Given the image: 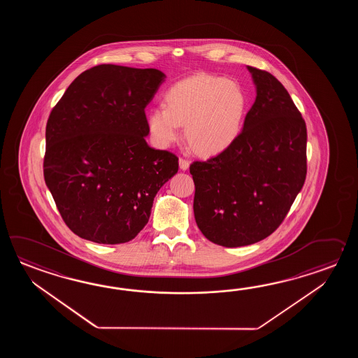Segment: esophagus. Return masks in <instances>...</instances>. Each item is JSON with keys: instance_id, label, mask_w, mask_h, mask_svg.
I'll return each mask as SVG.
<instances>
[{"instance_id": "obj_1", "label": "esophagus", "mask_w": 358, "mask_h": 358, "mask_svg": "<svg viewBox=\"0 0 358 358\" xmlns=\"http://www.w3.org/2000/svg\"><path fill=\"white\" fill-rule=\"evenodd\" d=\"M189 161L185 160V159H179V168L182 169V171L189 169Z\"/></svg>"}]
</instances>
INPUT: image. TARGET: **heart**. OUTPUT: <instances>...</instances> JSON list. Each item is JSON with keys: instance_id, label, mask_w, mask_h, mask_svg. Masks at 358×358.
I'll return each mask as SVG.
<instances>
[{"instance_id": "heart-1", "label": "heart", "mask_w": 358, "mask_h": 358, "mask_svg": "<svg viewBox=\"0 0 358 358\" xmlns=\"http://www.w3.org/2000/svg\"><path fill=\"white\" fill-rule=\"evenodd\" d=\"M165 107L152 108L147 122L155 141L169 145L180 138V125L190 147L216 155L236 142L243 127L247 96L239 84L220 76L196 74L171 85Z\"/></svg>"}]
</instances>
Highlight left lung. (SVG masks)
Here are the masks:
<instances>
[{"label": "left lung", "instance_id": "left-lung-1", "mask_svg": "<svg viewBox=\"0 0 358 358\" xmlns=\"http://www.w3.org/2000/svg\"><path fill=\"white\" fill-rule=\"evenodd\" d=\"M256 101L243 129L225 151L194 161V217L222 247L257 243L285 219L307 174V129L289 93L274 76L247 66Z\"/></svg>", "mask_w": 358, "mask_h": 358}]
</instances>
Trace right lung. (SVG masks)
Masks as SVG:
<instances>
[{
  "instance_id": "right-lung-1",
  "label": "right lung",
  "mask_w": 358,
  "mask_h": 358,
  "mask_svg": "<svg viewBox=\"0 0 358 358\" xmlns=\"http://www.w3.org/2000/svg\"><path fill=\"white\" fill-rule=\"evenodd\" d=\"M164 80L157 69L103 64L78 76L52 108L45 182L76 236L99 244L134 239L178 173L174 153L145 142V108Z\"/></svg>"
}]
</instances>
